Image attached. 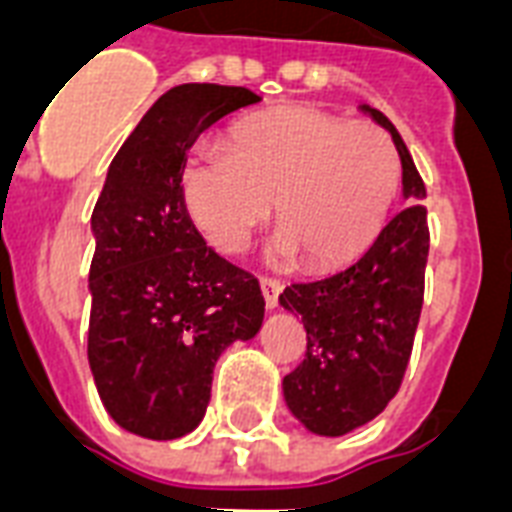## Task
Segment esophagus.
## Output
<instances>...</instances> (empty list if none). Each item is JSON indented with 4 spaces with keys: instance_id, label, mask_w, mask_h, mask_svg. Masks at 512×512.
I'll return each instance as SVG.
<instances>
[{
    "instance_id": "obj_1",
    "label": "esophagus",
    "mask_w": 512,
    "mask_h": 512,
    "mask_svg": "<svg viewBox=\"0 0 512 512\" xmlns=\"http://www.w3.org/2000/svg\"><path fill=\"white\" fill-rule=\"evenodd\" d=\"M260 289H263V297H265V308H276L279 305V295H281V281L276 279H268V276H263L260 279Z\"/></svg>"
}]
</instances>
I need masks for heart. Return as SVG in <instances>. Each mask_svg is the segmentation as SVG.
Masks as SVG:
<instances>
[{
  "mask_svg": "<svg viewBox=\"0 0 512 512\" xmlns=\"http://www.w3.org/2000/svg\"><path fill=\"white\" fill-rule=\"evenodd\" d=\"M401 183L393 140L374 124L308 106H281L241 119L228 146L193 148L180 193L201 236L236 255L271 217L276 260L303 255L335 268L361 255L382 231Z\"/></svg>",
  "mask_w": 512,
  "mask_h": 512,
  "instance_id": "obj_1",
  "label": "heart"
}]
</instances>
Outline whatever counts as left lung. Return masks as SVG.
I'll use <instances>...</instances> for the list:
<instances>
[{
  "mask_svg": "<svg viewBox=\"0 0 512 512\" xmlns=\"http://www.w3.org/2000/svg\"><path fill=\"white\" fill-rule=\"evenodd\" d=\"M390 132L404 170V207L364 257L345 271L289 284L279 303L303 316L308 348L284 377L289 412L316 436H345L390 404L404 380L420 324L430 231L425 183L398 130L377 108L361 106Z\"/></svg>",
  "mask_w": 512,
  "mask_h": 512,
  "instance_id": "obj_1",
  "label": "left lung"
}]
</instances>
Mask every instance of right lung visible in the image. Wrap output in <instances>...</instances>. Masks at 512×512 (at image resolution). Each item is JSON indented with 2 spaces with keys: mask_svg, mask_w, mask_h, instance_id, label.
Returning a JSON list of instances; mask_svg holds the SVG:
<instances>
[{
  "mask_svg": "<svg viewBox=\"0 0 512 512\" xmlns=\"http://www.w3.org/2000/svg\"><path fill=\"white\" fill-rule=\"evenodd\" d=\"M255 103L247 87L223 84L164 92L114 156L92 209L87 358L106 412L135 436L191 433L220 353L263 324L257 279L207 247L180 193L196 138Z\"/></svg>",
  "mask_w": 512,
  "mask_h": 512,
  "instance_id": "add662e5",
  "label": "right lung"
}]
</instances>
